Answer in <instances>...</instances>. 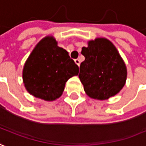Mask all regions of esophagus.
I'll use <instances>...</instances> for the list:
<instances>
[{"label":"esophagus","mask_w":146,"mask_h":146,"mask_svg":"<svg viewBox=\"0 0 146 146\" xmlns=\"http://www.w3.org/2000/svg\"><path fill=\"white\" fill-rule=\"evenodd\" d=\"M74 61H75V63L77 64L78 66L80 65V60H78V59H76V60H74Z\"/></svg>","instance_id":"esophagus-1"}]
</instances>
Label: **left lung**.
I'll list each match as a JSON object with an SVG mask.
<instances>
[{"label":"left lung","mask_w":146,"mask_h":146,"mask_svg":"<svg viewBox=\"0 0 146 146\" xmlns=\"http://www.w3.org/2000/svg\"><path fill=\"white\" fill-rule=\"evenodd\" d=\"M82 54L78 77L90 98L106 100L122 90L126 83L127 67L118 50L106 38H96L87 42Z\"/></svg>","instance_id":"left-lung-1"}]
</instances>
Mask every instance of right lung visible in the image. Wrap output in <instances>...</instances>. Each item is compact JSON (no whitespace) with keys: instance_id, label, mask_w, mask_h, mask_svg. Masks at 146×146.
Masks as SVG:
<instances>
[{"instance_id":"right-lung-1","label":"right lung","mask_w":146,"mask_h":146,"mask_svg":"<svg viewBox=\"0 0 146 146\" xmlns=\"http://www.w3.org/2000/svg\"><path fill=\"white\" fill-rule=\"evenodd\" d=\"M78 72L68 52L58 46L52 35H48L36 44L26 60L23 80L30 94L50 102L62 95L66 82Z\"/></svg>"}]
</instances>
